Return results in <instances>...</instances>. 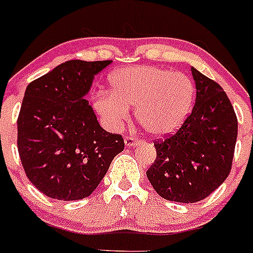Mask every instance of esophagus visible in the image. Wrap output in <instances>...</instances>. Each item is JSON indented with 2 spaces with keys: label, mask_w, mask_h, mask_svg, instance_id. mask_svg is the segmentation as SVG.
<instances>
[{
  "label": "esophagus",
  "mask_w": 253,
  "mask_h": 253,
  "mask_svg": "<svg viewBox=\"0 0 253 253\" xmlns=\"http://www.w3.org/2000/svg\"><path fill=\"white\" fill-rule=\"evenodd\" d=\"M139 142H140V140H139L138 138H134V136H125V138H124L125 145H126V147H129V148L135 147V145L138 144Z\"/></svg>",
  "instance_id": "esophagus-1"
}]
</instances>
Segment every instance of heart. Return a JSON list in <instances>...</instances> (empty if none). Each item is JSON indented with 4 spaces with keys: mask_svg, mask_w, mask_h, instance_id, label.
<instances>
[{
    "mask_svg": "<svg viewBox=\"0 0 253 253\" xmlns=\"http://www.w3.org/2000/svg\"><path fill=\"white\" fill-rule=\"evenodd\" d=\"M113 91L94 95V108L106 128L119 130L135 105L136 120L152 135H167L179 128L194 100L193 81L183 73L154 66H136L110 76Z\"/></svg>",
    "mask_w": 253,
    "mask_h": 253,
    "instance_id": "heart-1",
    "label": "heart"
}]
</instances>
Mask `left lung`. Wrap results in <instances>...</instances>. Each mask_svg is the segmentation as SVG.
Segmentation results:
<instances>
[{
  "label": "left lung",
  "mask_w": 253,
  "mask_h": 253,
  "mask_svg": "<svg viewBox=\"0 0 253 253\" xmlns=\"http://www.w3.org/2000/svg\"><path fill=\"white\" fill-rule=\"evenodd\" d=\"M196 104L177 133L154 143L157 158L147 170L155 192L179 203L202 201L231 172L237 118L216 81L192 68Z\"/></svg>",
  "instance_id": "obj_1"
}]
</instances>
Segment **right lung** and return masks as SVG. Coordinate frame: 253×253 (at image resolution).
<instances>
[{
    "instance_id": "obj_1",
    "label": "right lung",
    "mask_w": 253,
    "mask_h": 253,
    "mask_svg": "<svg viewBox=\"0 0 253 253\" xmlns=\"http://www.w3.org/2000/svg\"><path fill=\"white\" fill-rule=\"evenodd\" d=\"M105 61L70 60L30 83L17 119V147L27 178L59 201L89 197L124 149L99 124L85 95Z\"/></svg>"
}]
</instances>
